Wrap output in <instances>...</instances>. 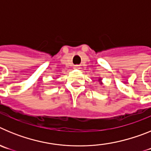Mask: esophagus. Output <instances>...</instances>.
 <instances>
[{
	"label": "esophagus",
	"mask_w": 151,
	"mask_h": 151,
	"mask_svg": "<svg viewBox=\"0 0 151 151\" xmlns=\"http://www.w3.org/2000/svg\"><path fill=\"white\" fill-rule=\"evenodd\" d=\"M75 68H76L77 69V68H78V66H75Z\"/></svg>",
	"instance_id": "1"
}]
</instances>
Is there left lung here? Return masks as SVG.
Instances as JSON below:
<instances>
[{
  "instance_id": "8db88e82",
  "label": "left lung",
  "mask_w": 151,
  "mask_h": 151,
  "mask_svg": "<svg viewBox=\"0 0 151 151\" xmlns=\"http://www.w3.org/2000/svg\"><path fill=\"white\" fill-rule=\"evenodd\" d=\"M98 80H99V81H101V79H98Z\"/></svg>"
}]
</instances>
